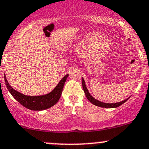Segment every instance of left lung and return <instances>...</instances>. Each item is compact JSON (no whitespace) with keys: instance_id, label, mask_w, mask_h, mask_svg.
Segmentation results:
<instances>
[{"instance_id":"left-lung-1","label":"left lung","mask_w":149,"mask_h":149,"mask_svg":"<svg viewBox=\"0 0 149 149\" xmlns=\"http://www.w3.org/2000/svg\"><path fill=\"white\" fill-rule=\"evenodd\" d=\"M82 85H83V91H84L85 94H86V97H87V99L91 102V103H93V104H95V105H96V106H98V107H105V108H114V107H119V106L122 105V104L125 103L126 101H127V100L129 99V98H127V99L125 100L122 101V102H117V103H104V102H100V101L95 99L94 97H93V96L90 94L89 92H88L87 88H86V83H85L84 79H83V78H82Z\"/></svg>"}]
</instances>
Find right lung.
I'll return each mask as SVG.
<instances>
[{"label": "right lung", "instance_id": "obj_1", "mask_svg": "<svg viewBox=\"0 0 149 149\" xmlns=\"http://www.w3.org/2000/svg\"><path fill=\"white\" fill-rule=\"evenodd\" d=\"M68 76V74H67L62 78L56 88L52 92L45 95L40 96H27L17 92V91H15L8 83L6 76H4V78L6 87L16 100L18 101V102L26 108L31 109V110L40 111L49 108L57 103L61 97L63 86Z\"/></svg>", "mask_w": 149, "mask_h": 149}]
</instances>
